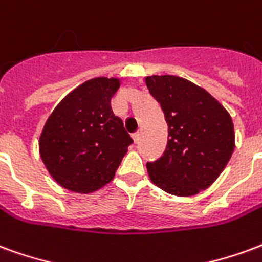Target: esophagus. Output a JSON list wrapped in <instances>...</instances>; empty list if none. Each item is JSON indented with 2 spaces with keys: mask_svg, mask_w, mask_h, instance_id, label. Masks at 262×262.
<instances>
[{
  "mask_svg": "<svg viewBox=\"0 0 262 262\" xmlns=\"http://www.w3.org/2000/svg\"><path fill=\"white\" fill-rule=\"evenodd\" d=\"M139 138H141V134H139V133L133 134V139H134V142H135V144H138Z\"/></svg>",
  "mask_w": 262,
  "mask_h": 262,
  "instance_id": "obj_1",
  "label": "esophagus"
}]
</instances>
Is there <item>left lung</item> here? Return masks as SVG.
<instances>
[{
  "label": "left lung",
  "instance_id": "1",
  "mask_svg": "<svg viewBox=\"0 0 262 262\" xmlns=\"http://www.w3.org/2000/svg\"><path fill=\"white\" fill-rule=\"evenodd\" d=\"M145 85L167 123L165 152L146 163L150 180L177 196L207 190L234 150L230 114L205 89L180 76H146Z\"/></svg>",
  "mask_w": 262,
  "mask_h": 262
}]
</instances>
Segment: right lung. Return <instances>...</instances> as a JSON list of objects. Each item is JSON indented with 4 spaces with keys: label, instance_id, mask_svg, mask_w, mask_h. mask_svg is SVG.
Masks as SVG:
<instances>
[{
    "label": "right lung",
    "instance_id": "obj_1",
    "mask_svg": "<svg viewBox=\"0 0 262 262\" xmlns=\"http://www.w3.org/2000/svg\"><path fill=\"white\" fill-rule=\"evenodd\" d=\"M118 88L117 78L83 82L46 121L40 156L51 177L70 191L89 194L110 183L133 144L110 104Z\"/></svg>",
    "mask_w": 262,
    "mask_h": 262
}]
</instances>
